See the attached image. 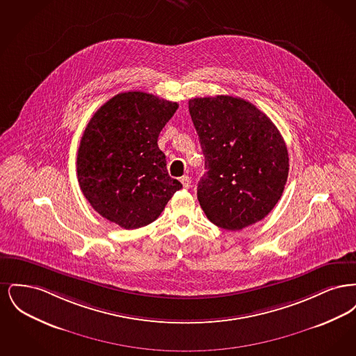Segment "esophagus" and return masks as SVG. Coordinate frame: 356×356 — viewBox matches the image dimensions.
I'll return each instance as SVG.
<instances>
[{
  "mask_svg": "<svg viewBox=\"0 0 356 356\" xmlns=\"http://www.w3.org/2000/svg\"><path fill=\"white\" fill-rule=\"evenodd\" d=\"M180 181H181V184H183V186H184L186 189H188V188L191 186V177L186 176V175L180 179Z\"/></svg>",
  "mask_w": 356,
  "mask_h": 356,
  "instance_id": "34e87169",
  "label": "esophagus"
}]
</instances>
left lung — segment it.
Instances as JSON below:
<instances>
[{
  "mask_svg": "<svg viewBox=\"0 0 356 356\" xmlns=\"http://www.w3.org/2000/svg\"><path fill=\"white\" fill-rule=\"evenodd\" d=\"M205 157L197 199L215 225L238 231L264 219L287 183L288 151L275 124L232 96L189 100Z\"/></svg>",
  "mask_w": 356,
  "mask_h": 356,
  "instance_id": "1",
  "label": "left lung"
}]
</instances>
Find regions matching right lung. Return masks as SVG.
<instances>
[{
  "label": "right lung",
  "instance_id": "right-lung-1",
  "mask_svg": "<svg viewBox=\"0 0 356 356\" xmlns=\"http://www.w3.org/2000/svg\"><path fill=\"white\" fill-rule=\"evenodd\" d=\"M177 102L145 92H124L105 102L85 128L77 177L102 218L125 229L156 220L181 183L167 170L157 138Z\"/></svg>",
  "mask_w": 356,
  "mask_h": 356
}]
</instances>
